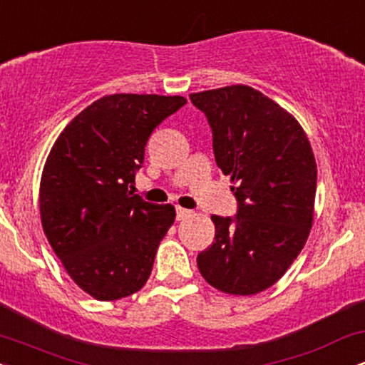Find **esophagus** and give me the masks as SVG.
Returning <instances> with one entry per match:
<instances>
[{
    "label": "esophagus",
    "mask_w": 365,
    "mask_h": 365,
    "mask_svg": "<svg viewBox=\"0 0 365 365\" xmlns=\"http://www.w3.org/2000/svg\"><path fill=\"white\" fill-rule=\"evenodd\" d=\"M192 215V211H188V209H183V207H177V220L182 221V220H187L188 216Z\"/></svg>",
    "instance_id": "obj_1"
}]
</instances>
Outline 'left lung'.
Returning a JSON list of instances; mask_svg holds the SVG:
<instances>
[{
    "mask_svg": "<svg viewBox=\"0 0 365 365\" xmlns=\"http://www.w3.org/2000/svg\"><path fill=\"white\" fill-rule=\"evenodd\" d=\"M212 132L216 165L232 177L235 216H212L215 242L197 255L209 284L254 295L274 284L307 242L317 168L290 113L247 86L190 94Z\"/></svg>",
    "mask_w": 365,
    "mask_h": 365,
    "instance_id": "1",
    "label": "left lung"
}]
</instances>
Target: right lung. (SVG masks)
I'll return each mask as SVG.
<instances>
[{
  "label": "right lung",
  "instance_id": "right-lung-1",
  "mask_svg": "<svg viewBox=\"0 0 365 365\" xmlns=\"http://www.w3.org/2000/svg\"><path fill=\"white\" fill-rule=\"evenodd\" d=\"M185 103L182 96H106L78 113L49 153L39 192L44 233L70 278L94 299L132 295L153 271L175 207L128 188L153 130Z\"/></svg>",
  "mask_w": 365,
  "mask_h": 365
}]
</instances>
